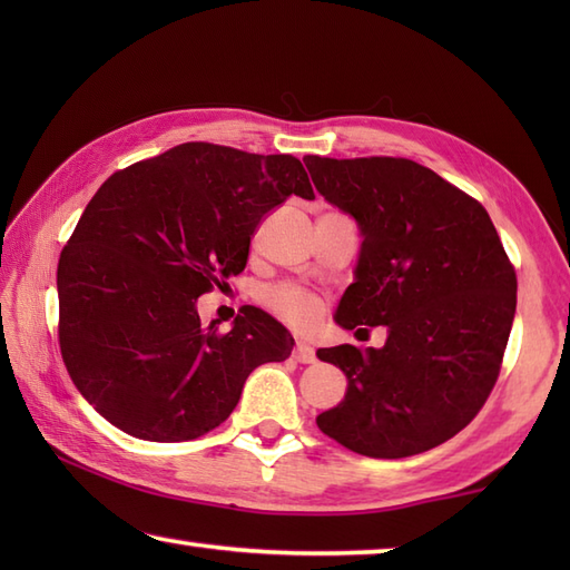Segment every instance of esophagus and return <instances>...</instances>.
<instances>
[{"instance_id":"1","label":"esophagus","mask_w":570,"mask_h":570,"mask_svg":"<svg viewBox=\"0 0 570 570\" xmlns=\"http://www.w3.org/2000/svg\"><path fill=\"white\" fill-rule=\"evenodd\" d=\"M292 357H294L296 362H301V365H313V362H316V350H313V347L306 345V343H296Z\"/></svg>"}]
</instances>
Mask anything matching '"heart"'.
Here are the masks:
<instances>
[{
  "label": "heart",
  "instance_id": "obj_1",
  "mask_svg": "<svg viewBox=\"0 0 570 570\" xmlns=\"http://www.w3.org/2000/svg\"><path fill=\"white\" fill-rule=\"evenodd\" d=\"M266 304L282 316L286 323L296 325V328H311L321 316V301L316 296L306 294L298 286H278L266 296Z\"/></svg>",
  "mask_w": 570,
  "mask_h": 570
}]
</instances>
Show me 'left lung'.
<instances>
[{"label": "left lung", "instance_id": "obj_1", "mask_svg": "<svg viewBox=\"0 0 570 570\" xmlns=\"http://www.w3.org/2000/svg\"><path fill=\"white\" fill-rule=\"evenodd\" d=\"M321 196L360 225L355 282L337 306L347 331L386 325L384 347H321L347 377L316 419L367 458H409L453 439L500 377L517 274L488 210L431 168L396 156H306Z\"/></svg>", "mask_w": 570, "mask_h": 570}]
</instances>
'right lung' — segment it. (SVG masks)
<instances>
[{"mask_svg":"<svg viewBox=\"0 0 570 570\" xmlns=\"http://www.w3.org/2000/svg\"><path fill=\"white\" fill-rule=\"evenodd\" d=\"M313 200L292 154L188 141L112 174L58 259V343L78 392L144 441L205 435L233 414L254 367L292 355L294 337L245 306L223 333L198 296L245 269L262 217Z\"/></svg>","mask_w":570,"mask_h":570,"instance_id":"obj_1","label":"right lung"}]
</instances>
